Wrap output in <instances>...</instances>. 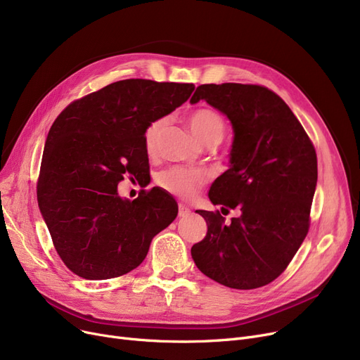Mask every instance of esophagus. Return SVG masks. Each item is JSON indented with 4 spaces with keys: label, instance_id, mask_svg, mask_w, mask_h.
<instances>
[{
    "label": "esophagus",
    "instance_id": "obj_1",
    "mask_svg": "<svg viewBox=\"0 0 360 360\" xmlns=\"http://www.w3.org/2000/svg\"><path fill=\"white\" fill-rule=\"evenodd\" d=\"M190 209L186 207L185 205H182V202H179V206H178V216L179 217H185V216H188L190 214Z\"/></svg>",
    "mask_w": 360,
    "mask_h": 360
}]
</instances>
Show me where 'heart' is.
<instances>
[{
    "label": "heart",
    "instance_id": "obj_1",
    "mask_svg": "<svg viewBox=\"0 0 360 360\" xmlns=\"http://www.w3.org/2000/svg\"><path fill=\"white\" fill-rule=\"evenodd\" d=\"M188 123L194 135L206 146L219 144L226 132L225 119L209 107H201L194 110L188 116ZM165 127V117L154 119L146 127L143 141L147 154L153 155L158 153ZM155 182H158L160 188L179 198H191L209 182V175L207 172L201 169L172 166L162 170L155 176Z\"/></svg>",
    "mask_w": 360,
    "mask_h": 360
}]
</instances>
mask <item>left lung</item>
Instances as JSON below:
<instances>
[{"mask_svg": "<svg viewBox=\"0 0 360 360\" xmlns=\"http://www.w3.org/2000/svg\"><path fill=\"white\" fill-rule=\"evenodd\" d=\"M207 101L225 113L236 136L231 167L209 191L213 205L240 209L225 217L197 210L207 233L191 248L197 268L229 288L253 290L283 274L310 226L318 159L302 123L266 86L205 84L190 103Z\"/></svg>", "mask_w": 360, "mask_h": 360, "instance_id": "8db88e82", "label": "left lung"}]
</instances>
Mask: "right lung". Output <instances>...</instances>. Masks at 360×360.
Listing matches in <instances>:
<instances>
[{
  "label": "right lung",
  "mask_w": 360,
  "mask_h": 360,
  "mask_svg": "<svg viewBox=\"0 0 360 360\" xmlns=\"http://www.w3.org/2000/svg\"><path fill=\"white\" fill-rule=\"evenodd\" d=\"M193 84L124 79L72 101L45 141L37 185L39 210L56 252L85 279H110L146 259L151 240L178 214L160 188L132 201L117 194L124 178L148 174L147 124L174 112Z\"/></svg>",
  "instance_id": "1"
}]
</instances>
